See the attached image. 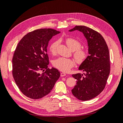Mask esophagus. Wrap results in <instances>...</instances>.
Returning a JSON list of instances; mask_svg holds the SVG:
<instances>
[{"instance_id": "1", "label": "esophagus", "mask_w": 123, "mask_h": 123, "mask_svg": "<svg viewBox=\"0 0 123 123\" xmlns=\"http://www.w3.org/2000/svg\"><path fill=\"white\" fill-rule=\"evenodd\" d=\"M66 74L65 73H63V72H62V73H61V76H62H62H66Z\"/></svg>"}]
</instances>
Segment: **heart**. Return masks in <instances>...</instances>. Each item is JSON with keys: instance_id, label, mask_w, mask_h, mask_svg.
Here are the masks:
<instances>
[{"instance_id": "heart-1", "label": "heart", "mask_w": 123, "mask_h": 123, "mask_svg": "<svg viewBox=\"0 0 123 123\" xmlns=\"http://www.w3.org/2000/svg\"><path fill=\"white\" fill-rule=\"evenodd\" d=\"M65 42L69 49L74 51L73 56L78 64H81L87 59L89 56L88 51L81 48L82 43L80 40L73 38H67ZM58 41H54L49 46L50 52L53 55L56 53ZM75 62L73 59L64 57H59L53 62V66L62 72H67L75 66Z\"/></svg>"}]
</instances>
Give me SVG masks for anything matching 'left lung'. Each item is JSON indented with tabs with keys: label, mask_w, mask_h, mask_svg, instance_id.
Wrapping results in <instances>:
<instances>
[{
	"label": "left lung",
	"mask_w": 123,
	"mask_h": 123,
	"mask_svg": "<svg viewBox=\"0 0 123 123\" xmlns=\"http://www.w3.org/2000/svg\"><path fill=\"white\" fill-rule=\"evenodd\" d=\"M75 30L83 32L86 38L89 55L79 67L84 73L72 75L76 85L71 91L76 98L86 101L97 96L106 86L110 71L109 52L105 39L97 31L84 25H76L69 31Z\"/></svg>",
	"instance_id": "8db88e82"
}]
</instances>
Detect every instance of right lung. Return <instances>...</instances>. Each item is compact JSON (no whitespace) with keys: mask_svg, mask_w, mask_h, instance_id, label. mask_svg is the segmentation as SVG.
Returning a JSON list of instances; mask_svg holds the SVG:
<instances>
[{"mask_svg":"<svg viewBox=\"0 0 123 123\" xmlns=\"http://www.w3.org/2000/svg\"><path fill=\"white\" fill-rule=\"evenodd\" d=\"M59 33L52 29H37L25 35L17 44L12 58V75L28 98L37 99L45 96L60 77L57 69L48 68L47 53L50 40Z\"/></svg>","mask_w":123,"mask_h":123,"instance_id":"1","label":"right lung"}]
</instances>
